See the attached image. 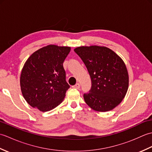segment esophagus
<instances>
[{"label": "esophagus", "instance_id": "34e87169", "mask_svg": "<svg viewBox=\"0 0 152 152\" xmlns=\"http://www.w3.org/2000/svg\"><path fill=\"white\" fill-rule=\"evenodd\" d=\"M73 88H75V89H79L80 88V83H76V85H74V86H73Z\"/></svg>", "mask_w": 152, "mask_h": 152}]
</instances>
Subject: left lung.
<instances>
[{"label": "left lung", "mask_w": 152, "mask_h": 152, "mask_svg": "<svg viewBox=\"0 0 152 152\" xmlns=\"http://www.w3.org/2000/svg\"><path fill=\"white\" fill-rule=\"evenodd\" d=\"M88 70L91 80L89 93L83 94L86 104L98 112L114 109L124 99L129 75L121 57L106 47L81 46L74 49Z\"/></svg>", "instance_id": "8db88e82"}]
</instances>
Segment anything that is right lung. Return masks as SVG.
Wrapping results in <instances>:
<instances>
[{
  "label": "right lung",
  "instance_id": "add662e5",
  "mask_svg": "<svg viewBox=\"0 0 152 152\" xmlns=\"http://www.w3.org/2000/svg\"><path fill=\"white\" fill-rule=\"evenodd\" d=\"M70 51V47L48 45L28 57L20 77L22 94L28 104L48 112L63 102L70 88L63 64Z\"/></svg>",
  "mask_w": 152,
  "mask_h": 152
}]
</instances>
